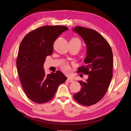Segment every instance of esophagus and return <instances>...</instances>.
<instances>
[{"label":"esophagus","instance_id":"obj_1","mask_svg":"<svg viewBox=\"0 0 131 131\" xmlns=\"http://www.w3.org/2000/svg\"><path fill=\"white\" fill-rule=\"evenodd\" d=\"M66 81H67V82H68V83H71V82H73V81H74V80H73L72 79H71V78H68V79H67Z\"/></svg>","mask_w":131,"mask_h":131}]
</instances>
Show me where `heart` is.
I'll use <instances>...</instances> for the list:
<instances>
[{
  "mask_svg": "<svg viewBox=\"0 0 131 131\" xmlns=\"http://www.w3.org/2000/svg\"><path fill=\"white\" fill-rule=\"evenodd\" d=\"M71 41L77 42V43H78L81 46V42L80 41V39L78 38H72ZM61 70L63 72H64L65 73H66V74H69V73L71 71V68L68 64H65V65H63L61 67Z\"/></svg>",
  "mask_w": 131,
  "mask_h": 131,
  "instance_id": "1",
  "label": "heart"
}]
</instances>
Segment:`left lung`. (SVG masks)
<instances>
[{
  "mask_svg": "<svg viewBox=\"0 0 131 131\" xmlns=\"http://www.w3.org/2000/svg\"><path fill=\"white\" fill-rule=\"evenodd\" d=\"M73 31L83 38L87 47L86 65L78 72L89 77L86 81H79L81 89L74 98L81 105L90 106L100 101L108 89L113 77V53L107 40L95 30L77 26Z\"/></svg>",
  "mask_w": 131,
  "mask_h": 131,
  "instance_id": "8db88e82",
  "label": "left lung"
}]
</instances>
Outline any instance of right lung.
Instances as JSON below:
<instances>
[{
    "label": "right lung",
    "mask_w": 131,
    "mask_h": 131,
    "mask_svg": "<svg viewBox=\"0 0 131 131\" xmlns=\"http://www.w3.org/2000/svg\"><path fill=\"white\" fill-rule=\"evenodd\" d=\"M68 28L63 26H45L29 32L21 42L16 65L24 93L38 104L49 102L59 85L67 78L61 72L45 74L43 65L46 58L53 52L56 38Z\"/></svg>",
    "instance_id": "1"
}]
</instances>
